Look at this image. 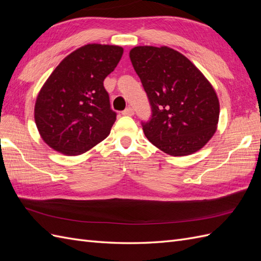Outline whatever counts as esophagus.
Wrapping results in <instances>:
<instances>
[{"instance_id": "esophagus-1", "label": "esophagus", "mask_w": 261, "mask_h": 261, "mask_svg": "<svg viewBox=\"0 0 261 261\" xmlns=\"http://www.w3.org/2000/svg\"><path fill=\"white\" fill-rule=\"evenodd\" d=\"M122 114H123V115H127V116H132V115H134V109L130 108V107L126 108V109L124 110V111L122 112Z\"/></svg>"}]
</instances>
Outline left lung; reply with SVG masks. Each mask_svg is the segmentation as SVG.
Returning <instances> with one entry per match:
<instances>
[{"label": "left lung", "mask_w": 261, "mask_h": 261, "mask_svg": "<svg viewBox=\"0 0 261 261\" xmlns=\"http://www.w3.org/2000/svg\"><path fill=\"white\" fill-rule=\"evenodd\" d=\"M129 58L152 110L150 121L143 123L148 140L173 156L200 150L215 135L220 114L209 81L169 46H135Z\"/></svg>", "instance_id": "left-lung-1"}]
</instances>
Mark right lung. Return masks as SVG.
Wrapping results in <instances>:
<instances>
[{"label": "right lung", "instance_id": "right-lung-1", "mask_svg": "<svg viewBox=\"0 0 261 261\" xmlns=\"http://www.w3.org/2000/svg\"><path fill=\"white\" fill-rule=\"evenodd\" d=\"M123 51L118 45L86 44L68 54L46 80L36 100L35 122L55 151L78 155L109 136L116 113L103 81Z\"/></svg>", "mask_w": 261, "mask_h": 261}]
</instances>
